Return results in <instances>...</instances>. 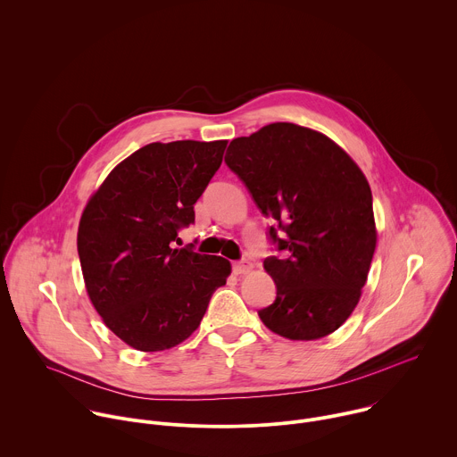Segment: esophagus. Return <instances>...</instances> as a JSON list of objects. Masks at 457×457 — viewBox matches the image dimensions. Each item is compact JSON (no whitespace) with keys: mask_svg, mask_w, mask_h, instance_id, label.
<instances>
[{"mask_svg":"<svg viewBox=\"0 0 457 457\" xmlns=\"http://www.w3.org/2000/svg\"><path fill=\"white\" fill-rule=\"evenodd\" d=\"M232 270L236 275H241V273H248L252 270V262L248 259H241V261H236L232 264Z\"/></svg>","mask_w":457,"mask_h":457,"instance_id":"1","label":"esophagus"}]
</instances>
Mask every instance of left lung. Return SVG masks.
<instances>
[{
  "label": "left lung",
  "mask_w": 457,
  "mask_h": 457,
  "mask_svg": "<svg viewBox=\"0 0 457 457\" xmlns=\"http://www.w3.org/2000/svg\"><path fill=\"white\" fill-rule=\"evenodd\" d=\"M227 166L277 225L264 259L277 298L259 311L275 334L311 341L337 330L355 309L377 243L371 189L327 136L271 123L230 143Z\"/></svg>",
  "instance_id": "1"
}]
</instances>
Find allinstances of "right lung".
<instances>
[{
  "instance_id": "1",
  "label": "right lung",
  "mask_w": 457,
  "mask_h": 457,
  "mask_svg": "<svg viewBox=\"0 0 457 457\" xmlns=\"http://www.w3.org/2000/svg\"><path fill=\"white\" fill-rule=\"evenodd\" d=\"M227 141L152 143L120 162L87 202L79 257L104 323L141 352L177 346L200 325L230 262L173 248Z\"/></svg>"
}]
</instances>
